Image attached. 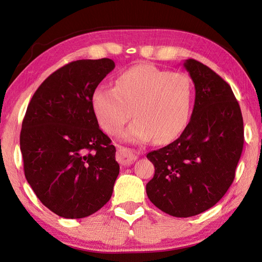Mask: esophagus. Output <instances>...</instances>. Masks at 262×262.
I'll list each match as a JSON object with an SVG mask.
<instances>
[{
    "label": "esophagus",
    "instance_id": "1",
    "mask_svg": "<svg viewBox=\"0 0 262 262\" xmlns=\"http://www.w3.org/2000/svg\"><path fill=\"white\" fill-rule=\"evenodd\" d=\"M137 159V156L131 150L120 148L117 153V160L122 165H130Z\"/></svg>",
    "mask_w": 262,
    "mask_h": 262
}]
</instances>
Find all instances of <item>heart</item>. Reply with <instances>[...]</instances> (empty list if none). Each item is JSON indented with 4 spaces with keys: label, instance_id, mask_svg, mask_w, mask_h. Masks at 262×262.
Masks as SVG:
<instances>
[{
    "label": "heart",
    "instance_id": "1",
    "mask_svg": "<svg viewBox=\"0 0 262 262\" xmlns=\"http://www.w3.org/2000/svg\"><path fill=\"white\" fill-rule=\"evenodd\" d=\"M192 85L181 72H169L139 63L118 75L116 86L100 84L92 93V106L100 126L117 135L135 114L137 119L122 133L124 141L143 143L155 139L167 143L187 126Z\"/></svg>",
    "mask_w": 262,
    "mask_h": 262
}]
</instances>
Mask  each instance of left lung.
I'll use <instances>...</instances> for the list:
<instances>
[{
    "label": "left lung",
    "mask_w": 262,
    "mask_h": 262,
    "mask_svg": "<svg viewBox=\"0 0 262 262\" xmlns=\"http://www.w3.org/2000/svg\"><path fill=\"white\" fill-rule=\"evenodd\" d=\"M194 83L190 122L176 141L149 152L155 176L146 184L150 201L178 218L213 207L234 179L244 148V120L230 85L201 62L183 63Z\"/></svg>",
    "instance_id": "obj_1"
}]
</instances>
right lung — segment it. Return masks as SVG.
<instances>
[{
	"instance_id": "add662e5",
	"label": "right lung",
	"mask_w": 262,
	"mask_h": 262,
	"mask_svg": "<svg viewBox=\"0 0 262 262\" xmlns=\"http://www.w3.org/2000/svg\"><path fill=\"white\" fill-rule=\"evenodd\" d=\"M114 67L105 57L68 63L43 81L23 119L25 178L43 205L63 218L91 215L112 195L120 165L91 98Z\"/></svg>"
}]
</instances>
